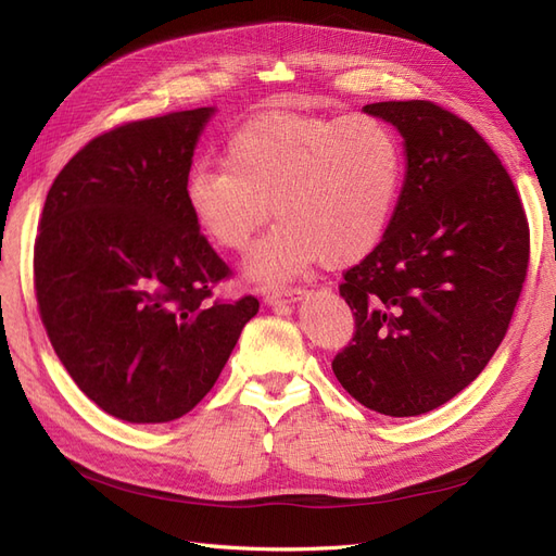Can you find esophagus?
I'll return each instance as SVG.
<instances>
[{
	"mask_svg": "<svg viewBox=\"0 0 556 556\" xmlns=\"http://www.w3.org/2000/svg\"><path fill=\"white\" fill-rule=\"evenodd\" d=\"M306 296V290L301 288H294V290H282V292H268L264 296V304L271 306V308H278V306H288V304H296V301H301Z\"/></svg>",
	"mask_w": 556,
	"mask_h": 556,
	"instance_id": "34e87169",
	"label": "esophagus"
}]
</instances>
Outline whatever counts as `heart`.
I'll return each instance as SVG.
<instances>
[{
	"label": "heart",
	"instance_id": "1",
	"mask_svg": "<svg viewBox=\"0 0 556 556\" xmlns=\"http://www.w3.org/2000/svg\"><path fill=\"white\" fill-rule=\"evenodd\" d=\"M225 169L199 164L185 178L194 225L223 250H252L248 280L276 288L317 264L350 266L378 248L396 204L403 160L376 115L266 113L229 137Z\"/></svg>",
	"mask_w": 556,
	"mask_h": 556
}]
</instances>
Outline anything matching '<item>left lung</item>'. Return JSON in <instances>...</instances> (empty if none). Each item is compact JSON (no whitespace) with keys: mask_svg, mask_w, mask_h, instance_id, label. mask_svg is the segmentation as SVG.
I'll list each match as a JSON object with an SVG mask.
<instances>
[{"mask_svg":"<svg viewBox=\"0 0 556 556\" xmlns=\"http://www.w3.org/2000/svg\"><path fill=\"white\" fill-rule=\"evenodd\" d=\"M364 113L401 134L406 176L382 241L345 271L357 331L331 368L362 406L415 417L457 396L501 345L529 225L508 172L462 117L422 99Z\"/></svg>","mask_w":556,"mask_h":556,"instance_id":"obj_1","label":"left lung"}]
</instances>
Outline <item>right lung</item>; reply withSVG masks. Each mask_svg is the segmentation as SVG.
Returning <instances> with one entry per match:
<instances>
[{"label": "right lung", "instance_id": "1", "mask_svg": "<svg viewBox=\"0 0 556 556\" xmlns=\"http://www.w3.org/2000/svg\"><path fill=\"white\" fill-rule=\"evenodd\" d=\"M215 106L115 127L66 162L48 190L35 290L55 355L78 390L131 425H160L204 399L255 296L208 301L227 264L185 204Z\"/></svg>", "mask_w": 556, "mask_h": 556}]
</instances>
